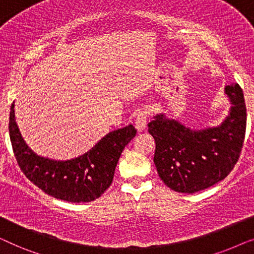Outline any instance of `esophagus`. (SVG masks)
<instances>
[{"mask_svg": "<svg viewBox=\"0 0 254 254\" xmlns=\"http://www.w3.org/2000/svg\"><path fill=\"white\" fill-rule=\"evenodd\" d=\"M148 123V112L147 111H141L137 113L136 119H135V127L138 131L145 129Z\"/></svg>", "mask_w": 254, "mask_h": 254, "instance_id": "34e87169", "label": "esophagus"}]
</instances>
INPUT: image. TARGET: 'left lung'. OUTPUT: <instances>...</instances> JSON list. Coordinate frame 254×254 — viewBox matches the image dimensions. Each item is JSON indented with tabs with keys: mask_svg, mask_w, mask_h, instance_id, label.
Returning <instances> with one entry per match:
<instances>
[{
	"mask_svg": "<svg viewBox=\"0 0 254 254\" xmlns=\"http://www.w3.org/2000/svg\"><path fill=\"white\" fill-rule=\"evenodd\" d=\"M231 106L225 119L215 127L196 129L156 114L148 124L156 142L154 163L169 189L195 193L227 177L241 155L246 130V106L237 83L224 88Z\"/></svg>",
	"mask_w": 254,
	"mask_h": 254,
	"instance_id": "8db88e82",
	"label": "left lung"
}]
</instances>
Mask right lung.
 Instances as JSON below:
<instances>
[{
    "instance_id": "obj_1",
    "label": "right lung",
    "mask_w": 254,
    "mask_h": 254,
    "mask_svg": "<svg viewBox=\"0 0 254 254\" xmlns=\"http://www.w3.org/2000/svg\"><path fill=\"white\" fill-rule=\"evenodd\" d=\"M12 150L20 170L31 183L48 195L68 202H90L112 184L121 152L136 135L133 125L110 131L78 157L57 161L37 155L20 134L16 124L15 104L9 117Z\"/></svg>"
}]
</instances>
